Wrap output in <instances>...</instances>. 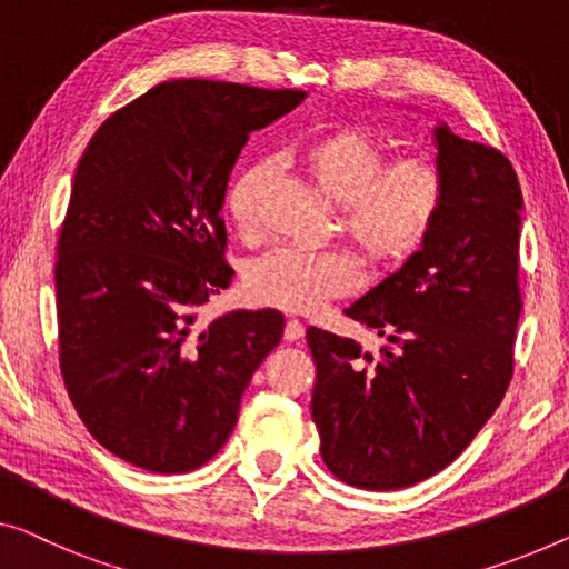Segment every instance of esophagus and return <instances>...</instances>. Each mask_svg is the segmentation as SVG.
<instances>
[{
	"label": "esophagus",
	"mask_w": 569,
	"mask_h": 569,
	"mask_svg": "<svg viewBox=\"0 0 569 569\" xmlns=\"http://www.w3.org/2000/svg\"><path fill=\"white\" fill-rule=\"evenodd\" d=\"M303 332H307V327H303L299 319H288L286 329H283V339H286V342H299Z\"/></svg>",
	"instance_id": "1"
}]
</instances>
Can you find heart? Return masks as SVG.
Segmentation results:
<instances>
[{"label":"heart","instance_id":"obj_1","mask_svg":"<svg viewBox=\"0 0 569 569\" xmlns=\"http://www.w3.org/2000/svg\"><path fill=\"white\" fill-rule=\"evenodd\" d=\"M299 163L337 201L339 224L378 268H396L427 244L442 217L447 176L431 156L386 163V146L362 127H337L303 142ZM266 163L240 168L224 191V211L242 237L258 232V191ZM362 262L342 248L281 244L244 270V291L262 307L311 311L358 288Z\"/></svg>","mask_w":569,"mask_h":569}]
</instances>
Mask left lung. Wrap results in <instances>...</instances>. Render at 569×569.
<instances>
[{"label":"left lung","instance_id":"obj_1","mask_svg":"<svg viewBox=\"0 0 569 569\" xmlns=\"http://www.w3.org/2000/svg\"><path fill=\"white\" fill-rule=\"evenodd\" d=\"M447 176L427 244L345 313L386 339L378 355L309 327L321 460L366 490L427 480L462 455L513 376L521 317V186L501 150L437 127Z\"/></svg>","mask_w":569,"mask_h":569}]
</instances>
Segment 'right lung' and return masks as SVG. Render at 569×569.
<instances>
[{
    "mask_svg": "<svg viewBox=\"0 0 569 569\" xmlns=\"http://www.w3.org/2000/svg\"><path fill=\"white\" fill-rule=\"evenodd\" d=\"M296 89L176 79L117 109L83 150L58 237V360L101 447L150 472H189L232 435L283 313L199 309L230 286L227 181L250 132Z\"/></svg>",
    "mask_w": 569,
    "mask_h": 569,
    "instance_id": "obj_1",
    "label": "right lung"
}]
</instances>
